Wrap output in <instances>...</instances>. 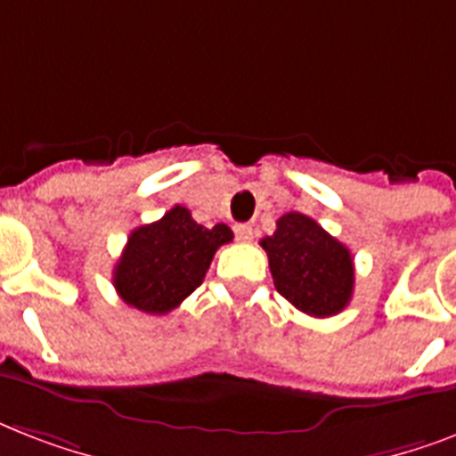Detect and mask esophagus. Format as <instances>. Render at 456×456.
Here are the masks:
<instances>
[{
    "mask_svg": "<svg viewBox=\"0 0 456 456\" xmlns=\"http://www.w3.org/2000/svg\"><path fill=\"white\" fill-rule=\"evenodd\" d=\"M234 234H236V239L243 243L253 241V224H246V222H243V224H236Z\"/></svg>",
    "mask_w": 456,
    "mask_h": 456,
    "instance_id": "1",
    "label": "esophagus"
}]
</instances>
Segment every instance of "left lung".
I'll use <instances>...</instances> for the list:
<instances>
[{"label": "left lung", "mask_w": 456, "mask_h": 456, "mask_svg": "<svg viewBox=\"0 0 456 456\" xmlns=\"http://www.w3.org/2000/svg\"><path fill=\"white\" fill-rule=\"evenodd\" d=\"M260 246L270 257L277 291L312 317H333L353 298L350 250L303 213H286Z\"/></svg>", "instance_id": "8db88e82"}]
</instances>
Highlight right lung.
I'll return each mask as SVG.
<instances>
[{"label": "right lung", "instance_id": "obj_1", "mask_svg": "<svg viewBox=\"0 0 456 456\" xmlns=\"http://www.w3.org/2000/svg\"><path fill=\"white\" fill-rule=\"evenodd\" d=\"M234 239L227 224L203 227L182 206L130 234L113 270L118 296L146 314H167L206 277L215 250Z\"/></svg>", "mask_w": 456, "mask_h": 456}]
</instances>
